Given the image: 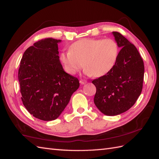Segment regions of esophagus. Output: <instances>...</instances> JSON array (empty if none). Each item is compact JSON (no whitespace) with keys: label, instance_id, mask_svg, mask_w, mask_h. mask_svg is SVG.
Instances as JSON below:
<instances>
[{"label":"esophagus","instance_id":"esophagus-1","mask_svg":"<svg viewBox=\"0 0 159 159\" xmlns=\"http://www.w3.org/2000/svg\"><path fill=\"white\" fill-rule=\"evenodd\" d=\"M87 83V81L86 80H84V79L80 80V83L81 84H86Z\"/></svg>","mask_w":159,"mask_h":159}]
</instances>
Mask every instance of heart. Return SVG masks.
I'll use <instances>...</instances> for the list:
<instances>
[{"label": "heart", "instance_id": "1", "mask_svg": "<svg viewBox=\"0 0 159 159\" xmlns=\"http://www.w3.org/2000/svg\"><path fill=\"white\" fill-rule=\"evenodd\" d=\"M119 53V45L113 39H84L73 43L61 57L66 70L70 75L79 72L84 65L86 75L100 77L112 70Z\"/></svg>", "mask_w": 159, "mask_h": 159}]
</instances>
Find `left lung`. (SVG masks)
Masks as SVG:
<instances>
[{
    "label": "left lung",
    "mask_w": 159,
    "mask_h": 159,
    "mask_svg": "<svg viewBox=\"0 0 159 159\" xmlns=\"http://www.w3.org/2000/svg\"><path fill=\"white\" fill-rule=\"evenodd\" d=\"M121 48L114 67L107 75L92 81L96 87L94 103L107 116L126 112L142 93L144 64L137 48L118 32H113Z\"/></svg>",
    "instance_id": "obj_1"
}]
</instances>
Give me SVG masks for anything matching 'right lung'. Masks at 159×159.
<instances>
[{
  "instance_id": "right-lung-1",
  "label": "right lung",
  "mask_w": 159,
  "mask_h": 159,
  "mask_svg": "<svg viewBox=\"0 0 159 159\" xmlns=\"http://www.w3.org/2000/svg\"><path fill=\"white\" fill-rule=\"evenodd\" d=\"M60 40H39L25 51L18 70L21 101L33 116L56 119L79 87L76 77L66 73L58 53Z\"/></svg>"
}]
</instances>
